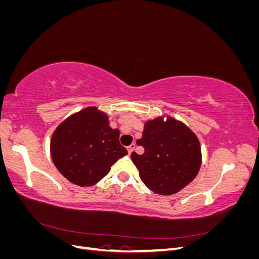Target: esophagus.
Wrapping results in <instances>:
<instances>
[{
	"label": "esophagus",
	"mask_w": 259,
	"mask_h": 259,
	"mask_svg": "<svg viewBox=\"0 0 259 259\" xmlns=\"http://www.w3.org/2000/svg\"><path fill=\"white\" fill-rule=\"evenodd\" d=\"M135 147H136V145H135V144H132V145H130V146L127 147V151H128V154H131L133 151L135 150Z\"/></svg>",
	"instance_id": "34e87169"
}]
</instances>
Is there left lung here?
Wrapping results in <instances>:
<instances>
[{"mask_svg": "<svg viewBox=\"0 0 259 259\" xmlns=\"http://www.w3.org/2000/svg\"><path fill=\"white\" fill-rule=\"evenodd\" d=\"M136 144L145 152H132V161L140 179L154 193L175 194L197 177L202 163L200 142L182 121L169 115L148 120Z\"/></svg>", "mask_w": 259, "mask_h": 259, "instance_id": "left-lung-1", "label": "left lung"}]
</instances>
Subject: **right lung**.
<instances>
[{
	"label": "right lung",
	"instance_id": "obj_1",
	"mask_svg": "<svg viewBox=\"0 0 259 259\" xmlns=\"http://www.w3.org/2000/svg\"><path fill=\"white\" fill-rule=\"evenodd\" d=\"M120 131L109 126V116L97 107H86L62 121L51 139L54 165L70 183L91 187L103 179L127 150Z\"/></svg>",
	"mask_w": 259,
	"mask_h": 259
}]
</instances>
